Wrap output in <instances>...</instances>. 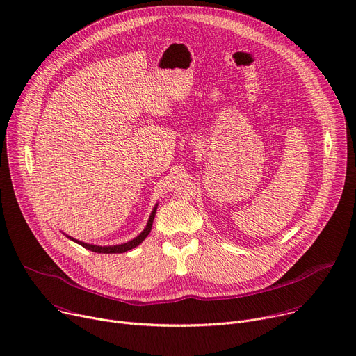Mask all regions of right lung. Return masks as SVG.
Listing matches in <instances>:
<instances>
[{
  "instance_id": "1",
  "label": "right lung",
  "mask_w": 356,
  "mask_h": 356,
  "mask_svg": "<svg viewBox=\"0 0 356 356\" xmlns=\"http://www.w3.org/2000/svg\"><path fill=\"white\" fill-rule=\"evenodd\" d=\"M156 209H157V204L154 206V209H153V211H152V214H150V217H149V221H147V224H146V227H145V230L138 236V237H135L134 240H131V241H127V243H123V244H119V245H106V247H102V245H93V244H86V243H83V241H79V240H75V238H72V237H70V236H67L70 240H72V241H75V243H78L79 245H82V247H85L86 250H90V251H93V252H102V254H116V252H126V251H129V250H132V248H135L136 245H139L147 236H149V233H150V230H152V224H153V220H154V214H156Z\"/></svg>"
}]
</instances>
